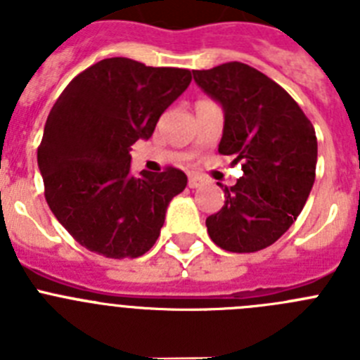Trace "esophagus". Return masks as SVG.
<instances>
[{
	"label": "esophagus",
	"instance_id": "esophagus-1",
	"mask_svg": "<svg viewBox=\"0 0 360 360\" xmlns=\"http://www.w3.org/2000/svg\"><path fill=\"white\" fill-rule=\"evenodd\" d=\"M205 182V180H203V176H200V174H196V173H191L189 174V187L191 189H196V187H200L202 186V184Z\"/></svg>",
	"mask_w": 360,
	"mask_h": 360
}]
</instances>
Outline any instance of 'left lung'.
<instances>
[{
    "mask_svg": "<svg viewBox=\"0 0 360 360\" xmlns=\"http://www.w3.org/2000/svg\"><path fill=\"white\" fill-rule=\"evenodd\" d=\"M196 84L224 110L218 151L241 162L243 176L224 189L225 205L205 219L229 252H256L278 241L303 211L316 180V129L294 98L243 63L193 70Z\"/></svg>",
    "mask_w": 360,
    "mask_h": 360,
    "instance_id": "left-lung-1",
    "label": "left lung"
}]
</instances>
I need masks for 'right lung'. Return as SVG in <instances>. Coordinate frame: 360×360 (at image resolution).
Masks as SVG:
<instances>
[{
    "mask_svg": "<svg viewBox=\"0 0 360 360\" xmlns=\"http://www.w3.org/2000/svg\"><path fill=\"white\" fill-rule=\"evenodd\" d=\"M189 82V70L111 57L79 73L50 110L37 149L44 196L59 224L91 252L139 257L160 236L187 176L174 167L131 173L129 151L153 135Z\"/></svg>",
    "mask_w": 360,
    "mask_h": 360,
    "instance_id": "add662e5",
    "label": "right lung"
}]
</instances>
